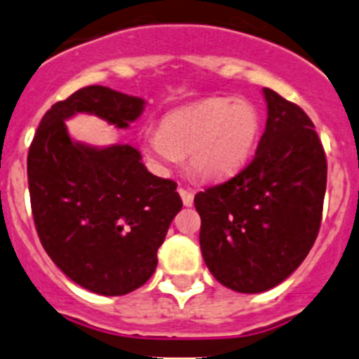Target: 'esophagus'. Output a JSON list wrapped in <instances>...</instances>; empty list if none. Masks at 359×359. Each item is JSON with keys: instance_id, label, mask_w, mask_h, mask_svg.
<instances>
[{"instance_id": "1", "label": "esophagus", "mask_w": 359, "mask_h": 359, "mask_svg": "<svg viewBox=\"0 0 359 359\" xmlns=\"http://www.w3.org/2000/svg\"><path fill=\"white\" fill-rule=\"evenodd\" d=\"M179 194H180V198H182V203L186 205V207H191V205H193V201H194L193 191L184 189V187H179Z\"/></svg>"}]
</instances>
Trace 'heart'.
I'll list each match as a JSON object with an SVG mask.
<instances>
[{
  "label": "heart",
  "instance_id": "1",
  "mask_svg": "<svg viewBox=\"0 0 359 359\" xmlns=\"http://www.w3.org/2000/svg\"><path fill=\"white\" fill-rule=\"evenodd\" d=\"M261 117L249 102L210 98L163 117L144 135V152L159 172H170L187 154L191 172L205 180L235 175L252 154Z\"/></svg>",
  "mask_w": 359,
  "mask_h": 359
}]
</instances>
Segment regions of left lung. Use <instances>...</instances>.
Returning <instances> with one entry per match:
<instances>
[{"instance_id": "1", "label": "left lung", "mask_w": 359, "mask_h": 359, "mask_svg": "<svg viewBox=\"0 0 359 359\" xmlns=\"http://www.w3.org/2000/svg\"><path fill=\"white\" fill-rule=\"evenodd\" d=\"M264 133L249 165L194 196L200 247L212 276L238 293H263L291 276L318 238L326 154L307 114L272 89Z\"/></svg>"}]
</instances>
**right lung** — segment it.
<instances>
[{
	"mask_svg": "<svg viewBox=\"0 0 359 359\" xmlns=\"http://www.w3.org/2000/svg\"><path fill=\"white\" fill-rule=\"evenodd\" d=\"M144 105L109 87H82L50 107L27 152L31 210L45 252L73 283L105 297L151 279L182 200L173 180L147 172L137 149L76 144L65 121L87 112L128 128Z\"/></svg>",
	"mask_w": 359,
	"mask_h": 359,
	"instance_id": "obj_1",
	"label": "right lung"
}]
</instances>
